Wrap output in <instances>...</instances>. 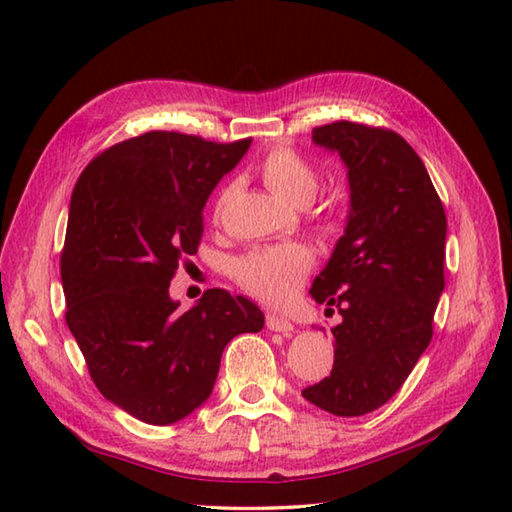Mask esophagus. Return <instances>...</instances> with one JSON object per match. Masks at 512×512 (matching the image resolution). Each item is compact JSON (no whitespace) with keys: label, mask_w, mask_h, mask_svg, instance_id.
<instances>
[{"label":"esophagus","mask_w":512,"mask_h":512,"mask_svg":"<svg viewBox=\"0 0 512 512\" xmlns=\"http://www.w3.org/2000/svg\"><path fill=\"white\" fill-rule=\"evenodd\" d=\"M266 325H268V330L281 332V334H290L292 330H295V325H292L288 319L279 317V314H268V317H266Z\"/></svg>","instance_id":"obj_1"}]
</instances>
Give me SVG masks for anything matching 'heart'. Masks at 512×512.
<instances>
[{
    "label": "heart",
    "instance_id": "b5f03b06",
    "mask_svg": "<svg viewBox=\"0 0 512 512\" xmlns=\"http://www.w3.org/2000/svg\"><path fill=\"white\" fill-rule=\"evenodd\" d=\"M259 171H262L266 187L288 204L306 206L319 191L317 169L292 147L279 145L270 149ZM231 193L233 187H224L217 195L215 215L224 213ZM312 266L314 255L308 246H264L235 259L233 277L253 297L268 303H284L297 295Z\"/></svg>",
    "mask_w": 512,
    "mask_h": 512
}]
</instances>
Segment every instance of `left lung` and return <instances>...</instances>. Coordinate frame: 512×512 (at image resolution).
<instances>
[{
	"mask_svg": "<svg viewBox=\"0 0 512 512\" xmlns=\"http://www.w3.org/2000/svg\"><path fill=\"white\" fill-rule=\"evenodd\" d=\"M312 140L345 162L350 215L310 290L343 317L332 328L334 365L301 394L334 416L354 418L383 407L431 343L447 215L427 167L400 134L336 121L314 127Z\"/></svg>",
	"mask_w": 512,
	"mask_h": 512,
	"instance_id": "left-lung-1",
	"label": "left lung"
}]
</instances>
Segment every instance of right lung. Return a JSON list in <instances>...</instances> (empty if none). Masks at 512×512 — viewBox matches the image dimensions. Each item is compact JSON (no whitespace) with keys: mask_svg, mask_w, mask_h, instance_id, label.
<instances>
[{"mask_svg":"<svg viewBox=\"0 0 512 512\" xmlns=\"http://www.w3.org/2000/svg\"><path fill=\"white\" fill-rule=\"evenodd\" d=\"M250 138L213 143L147 132L101 151L74 184L61 250L65 323L101 394L147 424H171L211 396L226 343L264 328L242 295L206 290L187 312L169 297L198 253L202 211Z\"/></svg>","mask_w":512,"mask_h":512,"instance_id":"1","label":"right lung"}]
</instances>
